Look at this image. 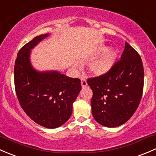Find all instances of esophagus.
I'll list each match as a JSON object with an SVG mask.
<instances>
[{
	"mask_svg": "<svg viewBox=\"0 0 156 156\" xmlns=\"http://www.w3.org/2000/svg\"><path fill=\"white\" fill-rule=\"evenodd\" d=\"M81 85H82V87L83 88H86V86H88L87 84V81H86V78H81Z\"/></svg>",
	"mask_w": 156,
	"mask_h": 156,
	"instance_id": "34e87169",
	"label": "esophagus"
}]
</instances>
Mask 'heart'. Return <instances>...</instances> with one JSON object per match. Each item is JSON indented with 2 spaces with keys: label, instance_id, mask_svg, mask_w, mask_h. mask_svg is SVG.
<instances>
[{
  "label": "heart",
  "instance_id": "obj_1",
  "mask_svg": "<svg viewBox=\"0 0 156 156\" xmlns=\"http://www.w3.org/2000/svg\"><path fill=\"white\" fill-rule=\"evenodd\" d=\"M116 53L114 50H109L96 59L90 65L91 72L96 75H104L108 73L115 63Z\"/></svg>",
  "mask_w": 156,
  "mask_h": 156
}]
</instances>
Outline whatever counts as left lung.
I'll use <instances>...</instances> for the list:
<instances>
[{"label": "left lung", "mask_w": 156, "mask_h": 156, "mask_svg": "<svg viewBox=\"0 0 156 156\" xmlns=\"http://www.w3.org/2000/svg\"><path fill=\"white\" fill-rule=\"evenodd\" d=\"M93 91L91 112L94 119L110 128L126 123L140 102L144 90V70L137 51L126 42L120 60L107 73L89 78Z\"/></svg>", "instance_id": "1"}]
</instances>
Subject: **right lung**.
I'll use <instances>...</instances> for the list:
<instances>
[{"label":"right lung","instance_id":"right-lung-1","mask_svg":"<svg viewBox=\"0 0 156 156\" xmlns=\"http://www.w3.org/2000/svg\"><path fill=\"white\" fill-rule=\"evenodd\" d=\"M49 34L35 37L22 46L14 66L16 96L25 113L40 126L55 128L69 119L81 82L57 71L37 72L30 63V49Z\"/></svg>","mask_w":156,"mask_h":156}]
</instances>
